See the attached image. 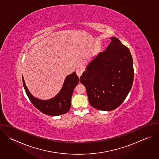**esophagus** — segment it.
Returning a JSON list of instances; mask_svg holds the SVG:
<instances>
[{"label":"esophagus","instance_id":"esophagus-1","mask_svg":"<svg viewBox=\"0 0 159 159\" xmlns=\"http://www.w3.org/2000/svg\"><path fill=\"white\" fill-rule=\"evenodd\" d=\"M83 70L81 68H77L76 70V75H78V77H80L81 76V75L83 74Z\"/></svg>","mask_w":159,"mask_h":159}]
</instances>
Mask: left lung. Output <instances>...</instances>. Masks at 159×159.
I'll return each instance as SVG.
<instances>
[{"label": "left lung", "instance_id": "obj_1", "mask_svg": "<svg viewBox=\"0 0 159 159\" xmlns=\"http://www.w3.org/2000/svg\"><path fill=\"white\" fill-rule=\"evenodd\" d=\"M89 64L80 77L89 103L98 110L119 107L130 91L134 78L133 59L129 48L118 39Z\"/></svg>", "mask_w": 159, "mask_h": 159}]
</instances>
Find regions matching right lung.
Wrapping results in <instances>:
<instances>
[{"instance_id":"add662e5","label":"right lung","mask_w":159,"mask_h":159,"mask_svg":"<svg viewBox=\"0 0 159 159\" xmlns=\"http://www.w3.org/2000/svg\"><path fill=\"white\" fill-rule=\"evenodd\" d=\"M23 78V86L25 93L34 106L42 113L49 116H59L67 113L71 107L73 92L79 83V78L75 72L68 75L59 93L54 98L42 100L34 97L27 88Z\"/></svg>"}]
</instances>
